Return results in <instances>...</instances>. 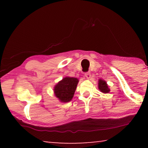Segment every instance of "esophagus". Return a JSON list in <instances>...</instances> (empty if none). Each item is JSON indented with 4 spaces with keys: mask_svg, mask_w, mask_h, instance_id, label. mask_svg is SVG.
<instances>
[{
    "mask_svg": "<svg viewBox=\"0 0 148 148\" xmlns=\"http://www.w3.org/2000/svg\"><path fill=\"white\" fill-rule=\"evenodd\" d=\"M85 76L86 77L87 79H89L90 77H91V74H90L89 72H86V73H85Z\"/></svg>",
    "mask_w": 148,
    "mask_h": 148,
    "instance_id": "esophagus-1",
    "label": "esophagus"
}]
</instances>
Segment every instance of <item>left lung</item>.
<instances>
[{
  "instance_id": "left-lung-1",
  "label": "left lung",
  "mask_w": 148,
  "mask_h": 148,
  "mask_svg": "<svg viewBox=\"0 0 148 148\" xmlns=\"http://www.w3.org/2000/svg\"><path fill=\"white\" fill-rule=\"evenodd\" d=\"M99 89L103 93H108L110 92V89L108 84H106V82L102 79H99Z\"/></svg>"
}]
</instances>
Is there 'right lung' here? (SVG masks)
Listing matches in <instances>:
<instances>
[{"instance_id":"add662e5","label":"right lung","mask_w":148,"mask_h":148,"mask_svg":"<svg viewBox=\"0 0 148 148\" xmlns=\"http://www.w3.org/2000/svg\"><path fill=\"white\" fill-rule=\"evenodd\" d=\"M79 80L76 77H65L54 87V94L62 102H69L73 98Z\"/></svg>"}]
</instances>
